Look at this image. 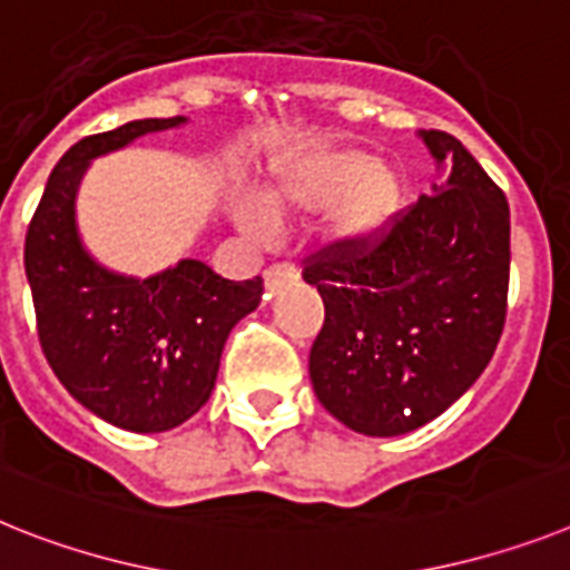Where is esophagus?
I'll list each match as a JSON object with an SVG mask.
<instances>
[{"instance_id": "esophagus-1", "label": "esophagus", "mask_w": 570, "mask_h": 570, "mask_svg": "<svg viewBox=\"0 0 570 570\" xmlns=\"http://www.w3.org/2000/svg\"><path fill=\"white\" fill-rule=\"evenodd\" d=\"M263 277H266V298H269V295H275L281 286L293 284L295 277H298V269H295L293 263H275V266L266 269Z\"/></svg>"}]
</instances>
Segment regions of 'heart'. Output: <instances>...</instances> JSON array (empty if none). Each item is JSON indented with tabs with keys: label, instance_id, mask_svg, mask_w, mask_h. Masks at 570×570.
<instances>
[{
	"label": "heart",
	"instance_id": "b5f03b06",
	"mask_svg": "<svg viewBox=\"0 0 570 570\" xmlns=\"http://www.w3.org/2000/svg\"><path fill=\"white\" fill-rule=\"evenodd\" d=\"M403 174L380 165L358 147H315L275 167L263 190V205L240 203L237 226L257 243H272L275 219L330 212L327 237L333 246L371 248L400 223L405 212Z\"/></svg>",
	"mask_w": 570,
	"mask_h": 570
}]
</instances>
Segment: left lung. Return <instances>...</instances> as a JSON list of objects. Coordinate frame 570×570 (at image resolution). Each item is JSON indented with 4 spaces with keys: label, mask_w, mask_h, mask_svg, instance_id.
I'll list each match as a JSON object with an SVG mask.
<instances>
[{
    "label": "left lung",
    "mask_w": 570,
    "mask_h": 570,
    "mask_svg": "<svg viewBox=\"0 0 570 570\" xmlns=\"http://www.w3.org/2000/svg\"><path fill=\"white\" fill-rule=\"evenodd\" d=\"M438 167L371 248L307 257L324 327L309 351L318 403L367 438H396L440 417L490 365L510 286L507 196L455 136L420 132Z\"/></svg>",
    "instance_id": "left-lung-1"
}]
</instances>
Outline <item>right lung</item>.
<instances>
[{"mask_svg": "<svg viewBox=\"0 0 570 570\" xmlns=\"http://www.w3.org/2000/svg\"><path fill=\"white\" fill-rule=\"evenodd\" d=\"M188 118H141L80 138L51 170L26 234L42 353L63 389L100 420L153 434L208 403L232 327L257 309L263 281H228L203 261L150 277L100 266L78 234L75 199L92 159Z\"/></svg>", "mask_w": 570, "mask_h": 570, "instance_id": "right-lung-1", "label": "right lung"}]
</instances>
